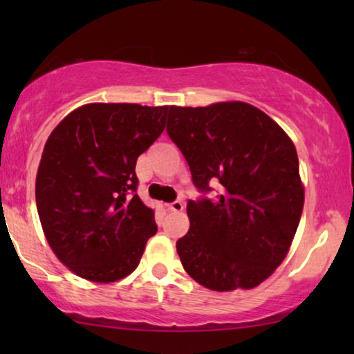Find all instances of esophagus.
Returning <instances> with one entry per match:
<instances>
[{
	"mask_svg": "<svg viewBox=\"0 0 354 354\" xmlns=\"http://www.w3.org/2000/svg\"><path fill=\"white\" fill-rule=\"evenodd\" d=\"M167 207L171 211H174V212H180V211H183V203L182 201H174V203H171V205H167Z\"/></svg>",
	"mask_w": 354,
	"mask_h": 354,
	"instance_id": "34e87169",
	"label": "esophagus"
}]
</instances>
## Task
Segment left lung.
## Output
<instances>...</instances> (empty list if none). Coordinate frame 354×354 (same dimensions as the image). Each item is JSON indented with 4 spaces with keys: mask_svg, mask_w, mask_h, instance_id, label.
<instances>
[{
    "mask_svg": "<svg viewBox=\"0 0 354 354\" xmlns=\"http://www.w3.org/2000/svg\"><path fill=\"white\" fill-rule=\"evenodd\" d=\"M167 133L193 183L214 201H188L190 229L177 241L183 269L216 292L258 287L282 264L304 205L297 148L280 125L243 101L171 106Z\"/></svg>",
    "mask_w": 354,
    "mask_h": 354,
    "instance_id": "1",
    "label": "left lung"
}]
</instances>
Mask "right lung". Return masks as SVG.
Here are the masks:
<instances>
[{
    "instance_id": "right-lung-1",
    "label": "right lung",
    "mask_w": 354,
    "mask_h": 354,
    "mask_svg": "<svg viewBox=\"0 0 354 354\" xmlns=\"http://www.w3.org/2000/svg\"><path fill=\"white\" fill-rule=\"evenodd\" d=\"M171 106L88 103L48 137L35 182L48 245L66 268L96 283L132 274L156 234L140 200L135 164L166 127Z\"/></svg>"
}]
</instances>
